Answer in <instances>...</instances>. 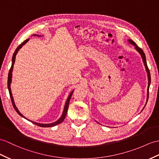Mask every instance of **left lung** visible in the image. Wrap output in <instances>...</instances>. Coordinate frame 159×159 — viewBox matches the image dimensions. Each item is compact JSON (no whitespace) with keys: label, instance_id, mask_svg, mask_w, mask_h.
<instances>
[{"label":"left lung","instance_id":"1","mask_svg":"<svg viewBox=\"0 0 159 159\" xmlns=\"http://www.w3.org/2000/svg\"><path fill=\"white\" fill-rule=\"evenodd\" d=\"M129 43H130L131 44H132L135 46V50H137V51L140 53V55H141L142 58V61L144 62V66L146 67V70L147 71V75H148V93H147V101H148V92H149V87H150V82H151V78H150V71H149V69L147 66V63H146V56H145V54L144 52H143V50L140 48L138 47V46L136 45V44L135 43V42L131 40H128Z\"/></svg>","mask_w":159,"mask_h":159}]
</instances>
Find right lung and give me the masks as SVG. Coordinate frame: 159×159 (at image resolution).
I'll use <instances>...</instances> for the list:
<instances>
[{
	"label": "right lung",
	"mask_w": 159,
	"mask_h": 159,
	"mask_svg": "<svg viewBox=\"0 0 159 159\" xmlns=\"http://www.w3.org/2000/svg\"><path fill=\"white\" fill-rule=\"evenodd\" d=\"M32 36H38V35H36V34H34V35H32ZM29 40H30V39H27L26 40H25L24 42H23V43H21L20 45L18 46V47L16 48V50H15V52H14V54H13V57H12V65H11V69H10L9 72L8 81H7V85H8V89H9L10 97H11V102H12V104H13V107H14V109H15V111H16V112H17V113L19 115L21 116L22 117H24V118L26 119L27 120H29V119L25 118V117H24V116L23 115L20 113V112L19 111V110L17 109V108L16 107V106H15V102H14V100H13V96H12V93H11V80H12V79H11V78H12V71H13V65H14L15 61V56H16L17 52L19 51V50L20 49V48L22 47V46H24L25 44H26L27 42H28L29 41ZM73 91H74V90H73V91L71 92V94L69 95L68 98H67V101H66V102H65V107H64V110H63V114H62L61 117L59 119V120H57V121L54 122V123H48V124H44V123H36V122L30 121V120H29V121H30L32 123H34L35 125H38V126H40V127H53V126H55V125H58V124H60V123H61V122L63 121V120H64L65 118V116H66V115H67V111H68V107H69V101H70V99H71V96H72V94H73Z\"/></svg>",
	"instance_id": "obj_1"
}]
</instances>
